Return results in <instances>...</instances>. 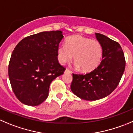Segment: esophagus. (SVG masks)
<instances>
[{
	"label": "esophagus",
	"mask_w": 133,
	"mask_h": 133,
	"mask_svg": "<svg viewBox=\"0 0 133 133\" xmlns=\"http://www.w3.org/2000/svg\"><path fill=\"white\" fill-rule=\"evenodd\" d=\"M65 73H69V74H71V71L70 69H69L68 68H66L65 70Z\"/></svg>",
	"instance_id": "1"
}]
</instances>
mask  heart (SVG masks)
Here are the masks:
<instances>
[{
    "instance_id": "heart-1",
    "label": "heart",
    "mask_w": 133,
    "mask_h": 133,
    "mask_svg": "<svg viewBox=\"0 0 133 133\" xmlns=\"http://www.w3.org/2000/svg\"><path fill=\"white\" fill-rule=\"evenodd\" d=\"M59 63L65 64L71 61L74 56L76 65L83 71L89 72L96 69L102 58V46L96 40L82 36H72L65 41V45L57 49Z\"/></svg>"
}]
</instances>
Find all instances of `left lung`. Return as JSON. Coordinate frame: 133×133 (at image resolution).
<instances>
[{"label": "left lung", "instance_id": "1", "mask_svg": "<svg viewBox=\"0 0 133 133\" xmlns=\"http://www.w3.org/2000/svg\"><path fill=\"white\" fill-rule=\"evenodd\" d=\"M102 46V60L87 74H73L71 90L79 98L96 100L110 95L118 86L124 73L125 59L118 43L100 33H95Z\"/></svg>", "mask_w": 133, "mask_h": 133}]
</instances>
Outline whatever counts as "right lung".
I'll use <instances>...</instances> for the list:
<instances>
[{
    "mask_svg": "<svg viewBox=\"0 0 133 133\" xmlns=\"http://www.w3.org/2000/svg\"><path fill=\"white\" fill-rule=\"evenodd\" d=\"M61 31L32 35L19 42L12 52L8 76L17 98L28 106H38L48 96L49 87L65 68L59 64L57 49Z\"/></svg>",
    "mask_w": 133,
    "mask_h": 133,
    "instance_id": "add662e5",
    "label": "right lung"
}]
</instances>
